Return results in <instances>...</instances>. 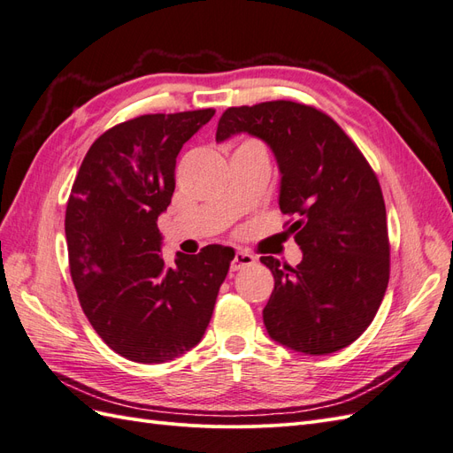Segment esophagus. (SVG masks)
Listing matches in <instances>:
<instances>
[{"label": "esophagus", "instance_id": "esophagus-1", "mask_svg": "<svg viewBox=\"0 0 453 453\" xmlns=\"http://www.w3.org/2000/svg\"><path fill=\"white\" fill-rule=\"evenodd\" d=\"M253 263H255V257H253V255L245 253V251H238V253L234 255V260H232L230 270H232V272H238V270H242V268H245V266H251Z\"/></svg>", "mask_w": 453, "mask_h": 453}]
</instances>
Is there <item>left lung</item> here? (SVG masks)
<instances>
[{
	"label": "left lung",
	"instance_id": "1",
	"mask_svg": "<svg viewBox=\"0 0 453 453\" xmlns=\"http://www.w3.org/2000/svg\"><path fill=\"white\" fill-rule=\"evenodd\" d=\"M240 132L268 143L276 157L280 210L293 217L289 232L303 250L295 268L260 257L273 276L263 310L270 338L308 355L349 346L372 323L389 281L386 203L374 170L348 134L311 105L228 107L215 140Z\"/></svg>",
	"mask_w": 453,
	"mask_h": 453
}]
</instances>
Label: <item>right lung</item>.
<instances>
[{"label":"right lung","mask_w":453,"mask_h":453,"mask_svg":"<svg viewBox=\"0 0 453 453\" xmlns=\"http://www.w3.org/2000/svg\"><path fill=\"white\" fill-rule=\"evenodd\" d=\"M215 109L130 119L96 140L65 208L70 272L94 331L122 357L166 363L210 325L234 250L160 255L157 219L172 202L175 158Z\"/></svg>","instance_id":"1"}]
</instances>
